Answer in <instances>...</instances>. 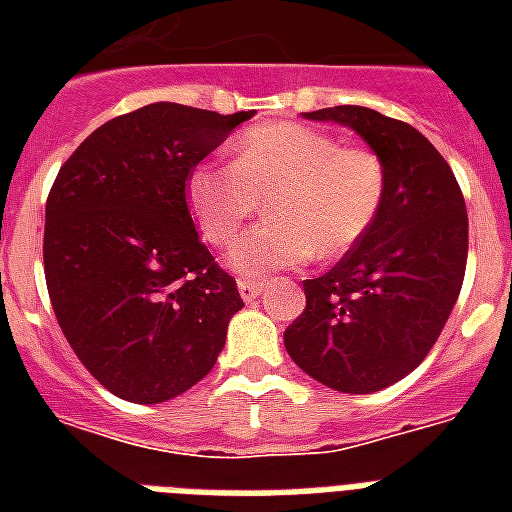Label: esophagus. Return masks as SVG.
I'll return each instance as SVG.
<instances>
[{
    "instance_id": "34e87169",
    "label": "esophagus",
    "mask_w": 512,
    "mask_h": 512,
    "mask_svg": "<svg viewBox=\"0 0 512 512\" xmlns=\"http://www.w3.org/2000/svg\"><path fill=\"white\" fill-rule=\"evenodd\" d=\"M239 295L244 303H255L257 297L263 295V284L260 281H239Z\"/></svg>"
}]
</instances>
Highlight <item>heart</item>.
<instances>
[{"instance_id": "b5f03b06", "label": "heart", "mask_w": 512, "mask_h": 512, "mask_svg": "<svg viewBox=\"0 0 512 512\" xmlns=\"http://www.w3.org/2000/svg\"><path fill=\"white\" fill-rule=\"evenodd\" d=\"M233 164L201 162L185 177V201L201 236L223 247L268 201V223L233 241L228 268L244 279L340 257L364 239L385 201V164L369 148H342L297 122L249 127L233 140Z\"/></svg>"}]
</instances>
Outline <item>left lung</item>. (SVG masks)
<instances>
[{
  "mask_svg": "<svg viewBox=\"0 0 512 512\" xmlns=\"http://www.w3.org/2000/svg\"><path fill=\"white\" fill-rule=\"evenodd\" d=\"M348 127L385 164L374 225L319 279L284 345L305 374L340 393H374L422 364L452 313L468 263V209L452 167L412 124L364 106L305 114Z\"/></svg>",
  "mask_w": 512,
  "mask_h": 512,
  "instance_id": "left-lung-1",
  "label": "left lung"
}]
</instances>
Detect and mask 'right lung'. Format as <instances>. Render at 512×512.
Returning a JSON list of instances; mask_svg holds the SVG:
<instances>
[{
  "label": "right lung",
  "instance_id": "add662e5",
  "mask_svg": "<svg viewBox=\"0 0 512 512\" xmlns=\"http://www.w3.org/2000/svg\"><path fill=\"white\" fill-rule=\"evenodd\" d=\"M252 116L151 103L98 127L52 183V311L79 361L124 401L162 404L204 380L244 308L193 228L185 177Z\"/></svg>",
  "mask_w": 512,
  "mask_h": 512
}]
</instances>
